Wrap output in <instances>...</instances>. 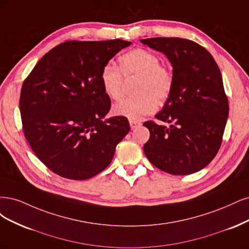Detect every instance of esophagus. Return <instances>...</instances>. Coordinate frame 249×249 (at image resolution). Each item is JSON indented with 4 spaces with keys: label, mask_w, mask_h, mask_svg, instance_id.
<instances>
[{
    "label": "esophagus",
    "mask_w": 249,
    "mask_h": 249,
    "mask_svg": "<svg viewBox=\"0 0 249 249\" xmlns=\"http://www.w3.org/2000/svg\"><path fill=\"white\" fill-rule=\"evenodd\" d=\"M129 124H130V127H131V129H134V128H136L138 126H140V122H138V121H135V120H129Z\"/></svg>",
    "instance_id": "esophagus-1"
}]
</instances>
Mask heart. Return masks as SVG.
<instances>
[{"instance_id":"1","label":"heart","mask_w":249,"mask_h":249,"mask_svg":"<svg viewBox=\"0 0 249 249\" xmlns=\"http://www.w3.org/2000/svg\"><path fill=\"white\" fill-rule=\"evenodd\" d=\"M119 67L108 62L101 69L103 91L110 99L118 100L123 94L125 79L138 78L134 97L124 98L113 107V113L129 120H140L157 108V101H165L173 91L172 69L160 64L158 55L145 49H135L119 58Z\"/></svg>"}]
</instances>
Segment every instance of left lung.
Here are the masks:
<instances>
[{"mask_svg": "<svg viewBox=\"0 0 249 249\" xmlns=\"http://www.w3.org/2000/svg\"><path fill=\"white\" fill-rule=\"evenodd\" d=\"M141 42L166 55L175 78L170 97L155 116L171 126L143 123L150 131L143 152L165 173H196L217 154L229 116L218 65L205 47L188 39L155 37Z\"/></svg>", "mask_w": 249, "mask_h": 249, "instance_id": "left-lung-1", "label": "left lung"}]
</instances>
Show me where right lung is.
Here are the masks:
<instances>
[{"instance_id":"obj_1","label":"right lung","mask_w":249,"mask_h":249,"mask_svg":"<svg viewBox=\"0 0 249 249\" xmlns=\"http://www.w3.org/2000/svg\"><path fill=\"white\" fill-rule=\"evenodd\" d=\"M131 42L66 41L46 53L21 87L19 110L25 136L36 156L63 178L86 180L113 160L129 132L125 117L104 119L110 99L102 67Z\"/></svg>"}]
</instances>
